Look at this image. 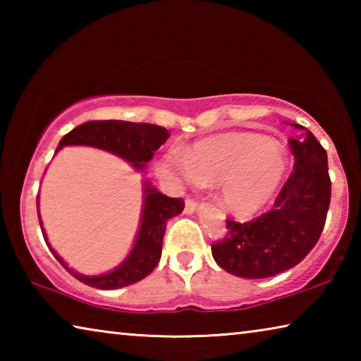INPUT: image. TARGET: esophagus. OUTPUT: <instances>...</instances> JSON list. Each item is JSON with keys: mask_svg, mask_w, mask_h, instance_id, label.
<instances>
[{"mask_svg": "<svg viewBox=\"0 0 361 361\" xmlns=\"http://www.w3.org/2000/svg\"><path fill=\"white\" fill-rule=\"evenodd\" d=\"M195 210H197V202H195L194 199L188 197L186 202H185V213H186V215H191V213H194Z\"/></svg>", "mask_w": 361, "mask_h": 361, "instance_id": "1", "label": "esophagus"}]
</instances>
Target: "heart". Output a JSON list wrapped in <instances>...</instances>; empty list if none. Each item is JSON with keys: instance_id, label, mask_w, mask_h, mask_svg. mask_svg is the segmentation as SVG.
<instances>
[{"instance_id": "heart-1", "label": "heart", "mask_w": 361, "mask_h": 361, "mask_svg": "<svg viewBox=\"0 0 361 361\" xmlns=\"http://www.w3.org/2000/svg\"><path fill=\"white\" fill-rule=\"evenodd\" d=\"M288 170V156L277 142L252 132L219 133L199 140L185 151L161 159L157 172L189 185H219V204L247 218L264 207Z\"/></svg>"}]
</instances>
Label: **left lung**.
I'll list each match as a JSON object with an SVG mask.
<instances>
[{
	"instance_id": "1",
	"label": "left lung",
	"mask_w": 361,
	"mask_h": 361,
	"mask_svg": "<svg viewBox=\"0 0 361 361\" xmlns=\"http://www.w3.org/2000/svg\"><path fill=\"white\" fill-rule=\"evenodd\" d=\"M290 138L295 169L272 210L247 223L226 221L224 239L212 245L216 264L242 279H267L299 264L319 242L331 200L328 157L305 127Z\"/></svg>"
}]
</instances>
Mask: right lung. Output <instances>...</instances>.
Here are the masks:
<instances>
[{"label": "right lung", "mask_w": 361, "mask_h": 361, "mask_svg": "<svg viewBox=\"0 0 361 361\" xmlns=\"http://www.w3.org/2000/svg\"><path fill=\"white\" fill-rule=\"evenodd\" d=\"M170 133L161 126L146 124V122H127V121H89L78 126L60 140L56 149L57 152L63 146H92L103 151L113 152L124 161L130 162L135 170H143L146 162H149L154 151L167 142ZM38 218L42 235L49 250L56 256V259L79 282L99 290H116L122 286H129L154 271L162 253V239L166 234V226L170 218L180 215L185 209L183 199L167 197L151 186L149 181H143V210L140 218V228L137 239L127 258L121 264L102 276H82L66 264L60 258L56 250L47 240L46 231L42 229L39 216V195L36 199Z\"/></svg>", "instance_id": "right-lung-1"}]
</instances>
